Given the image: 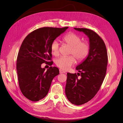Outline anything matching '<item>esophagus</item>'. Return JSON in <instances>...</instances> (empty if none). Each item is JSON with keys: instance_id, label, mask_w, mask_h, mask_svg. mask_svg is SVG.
Wrapping results in <instances>:
<instances>
[{"instance_id": "34e87169", "label": "esophagus", "mask_w": 123, "mask_h": 123, "mask_svg": "<svg viewBox=\"0 0 123 123\" xmlns=\"http://www.w3.org/2000/svg\"><path fill=\"white\" fill-rule=\"evenodd\" d=\"M65 72H66L64 70H62V69H59V73H60V74H65Z\"/></svg>"}]
</instances>
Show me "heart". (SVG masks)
I'll use <instances>...</instances> for the list:
<instances>
[{
	"instance_id": "obj_1",
	"label": "heart",
	"mask_w": 123,
	"mask_h": 123,
	"mask_svg": "<svg viewBox=\"0 0 123 123\" xmlns=\"http://www.w3.org/2000/svg\"><path fill=\"white\" fill-rule=\"evenodd\" d=\"M81 40L80 36L74 32H69L62 38V41L71 46L69 54L74 55L80 62L87 57L89 51L88 43ZM51 50L53 55L56 56L59 55V43L57 41L55 40L52 43ZM74 56L72 55L62 56L56 59L55 64L59 68L67 70L74 64L75 60Z\"/></svg>"
}]
</instances>
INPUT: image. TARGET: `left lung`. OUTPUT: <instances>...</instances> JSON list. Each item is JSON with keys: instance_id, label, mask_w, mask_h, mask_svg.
I'll list each match as a JSON object with an SVG mask.
<instances>
[{"instance_id": "obj_1", "label": "left lung", "mask_w": 123, "mask_h": 123, "mask_svg": "<svg viewBox=\"0 0 123 123\" xmlns=\"http://www.w3.org/2000/svg\"><path fill=\"white\" fill-rule=\"evenodd\" d=\"M74 29L87 36L89 43L87 57L76 67L77 74L67 73L66 97L71 104L79 105L91 100L100 89L107 71L108 54L105 42L95 32L87 28Z\"/></svg>"}]
</instances>
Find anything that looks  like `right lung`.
I'll use <instances>...</instances> for the list:
<instances>
[{
  "mask_svg": "<svg viewBox=\"0 0 123 123\" xmlns=\"http://www.w3.org/2000/svg\"><path fill=\"white\" fill-rule=\"evenodd\" d=\"M68 28H39L30 33L23 41L16 61V70L19 88L29 100L38 101L44 98L53 79L59 74L57 67H50L45 71L41 64L51 60L52 43ZM49 62L51 64L52 62Z\"/></svg>",
  "mask_w": 123,
  "mask_h": 123,
  "instance_id": "obj_1",
  "label": "right lung"
}]
</instances>
